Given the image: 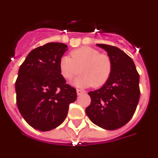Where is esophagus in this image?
<instances>
[{"label": "esophagus", "mask_w": 158, "mask_h": 158, "mask_svg": "<svg viewBox=\"0 0 158 158\" xmlns=\"http://www.w3.org/2000/svg\"><path fill=\"white\" fill-rule=\"evenodd\" d=\"M85 93V92L84 91V90H81V89H77V95H81L82 94V93Z\"/></svg>", "instance_id": "obj_1"}]
</instances>
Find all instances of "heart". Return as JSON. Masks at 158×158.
I'll return each instance as SVG.
<instances>
[{"label":"heart","instance_id":"heart-1","mask_svg":"<svg viewBox=\"0 0 158 158\" xmlns=\"http://www.w3.org/2000/svg\"><path fill=\"white\" fill-rule=\"evenodd\" d=\"M70 56L61 58L59 67L64 78L70 80L82 72L73 81L77 86L100 87L109 79L112 70L111 59L107 54H101L90 47H81L73 50Z\"/></svg>","mask_w":158,"mask_h":158}]
</instances>
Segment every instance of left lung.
<instances>
[{
  "label": "left lung",
  "instance_id": "1",
  "mask_svg": "<svg viewBox=\"0 0 158 158\" xmlns=\"http://www.w3.org/2000/svg\"><path fill=\"white\" fill-rule=\"evenodd\" d=\"M112 62L109 79L100 89L89 92L91 104L85 112L89 119L106 130H116L133 117L140 98L139 74L131 57L118 47L97 44Z\"/></svg>",
  "mask_w": 158,
  "mask_h": 158
}]
</instances>
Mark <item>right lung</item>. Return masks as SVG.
I'll use <instances>...</instances> for the list:
<instances>
[{"label":"right lung","mask_w":158,"mask_h":158,"mask_svg":"<svg viewBox=\"0 0 158 158\" xmlns=\"http://www.w3.org/2000/svg\"><path fill=\"white\" fill-rule=\"evenodd\" d=\"M67 46L49 43L32 50L20 65L15 87L16 104L25 121L47 131L62 124L69 106L77 99L76 89L66 84L59 62Z\"/></svg>","instance_id":"1"}]
</instances>
